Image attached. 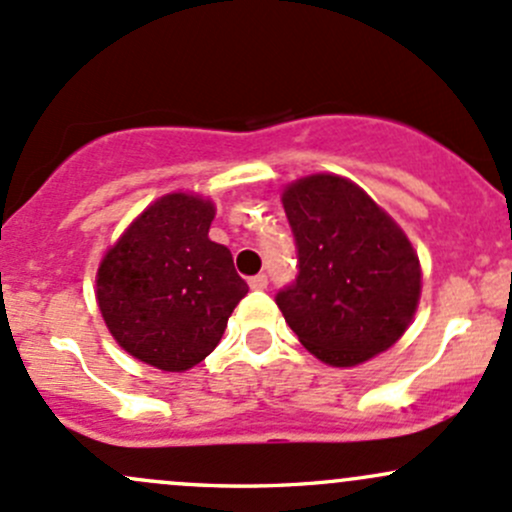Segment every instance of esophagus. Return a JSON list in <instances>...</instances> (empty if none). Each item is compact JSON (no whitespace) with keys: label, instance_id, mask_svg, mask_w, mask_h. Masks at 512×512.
<instances>
[{"label":"esophagus","instance_id":"1","mask_svg":"<svg viewBox=\"0 0 512 512\" xmlns=\"http://www.w3.org/2000/svg\"><path fill=\"white\" fill-rule=\"evenodd\" d=\"M250 287L252 289H267V274H255V277H250Z\"/></svg>","mask_w":512,"mask_h":512}]
</instances>
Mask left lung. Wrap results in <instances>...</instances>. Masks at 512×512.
<instances>
[{
    "label": "left lung",
    "mask_w": 512,
    "mask_h": 512,
    "mask_svg": "<svg viewBox=\"0 0 512 512\" xmlns=\"http://www.w3.org/2000/svg\"><path fill=\"white\" fill-rule=\"evenodd\" d=\"M297 279L277 306L301 346L333 368L387 351L410 326L422 270L400 225L353 181L314 174L282 193Z\"/></svg>",
    "instance_id": "obj_1"
}]
</instances>
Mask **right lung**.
<instances>
[{
  "label": "right lung",
  "instance_id": "add662e5",
  "mask_svg": "<svg viewBox=\"0 0 512 512\" xmlns=\"http://www.w3.org/2000/svg\"><path fill=\"white\" fill-rule=\"evenodd\" d=\"M213 215L193 193L161 196L102 257V319L142 363L169 373L201 363L247 294L228 247L208 238Z\"/></svg>",
  "mask_w": 512,
  "mask_h": 512
}]
</instances>
